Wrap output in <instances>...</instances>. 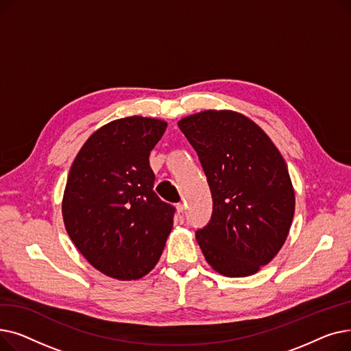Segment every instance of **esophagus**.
<instances>
[{"label": "esophagus", "mask_w": 351, "mask_h": 351, "mask_svg": "<svg viewBox=\"0 0 351 351\" xmlns=\"http://www.w3.org/2000/svg\"><path fill=\"white\" fill-rule=\"evenodd\" d=\"M175 219L178 223H183V220H185V209H183V205L182 204H178L176 205V215H175Z\"/></svg>", "instance_id": "obj_1"}]
</instances>
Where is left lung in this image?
Listing matches in <instances>:
<instances>
[{"instance_id": "8db88e82", "label": "left lung", "mask_w": 351, "mask_h": 351, "mask_svg": "<svg viewBox=\"0 0 351 351\" xmlns=\"http://www.w3.org/2000/svg\"><path fill=\"white\" fill-rule=\"evenodd\" d=\"M196 151L213 213L196 241L206 262L228 278H245L273 261L294 216L287 165L263 129L243 114L208 109L178 122Z\"/></svg>"}]
</instances>
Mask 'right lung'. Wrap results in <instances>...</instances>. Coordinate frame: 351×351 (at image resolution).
Wrapping results in <instances>:
<instances>
[{"label":"right lung","instance_id":"1","mask_svg":"<svg viewBox=\"0 0 351 351\" xmlns=\"http://www.w3.org/2000/svg\"><path fill=\"white\" fill-rule=\"evenodd\" d=\"M168 122L128 117L92 134L73 159L62 197L66 233L101 273L138 280L158 263L175 208L154 192L149 154Z\"/></svg>","mask_w":351,"mask_h":351}]
</instances>
